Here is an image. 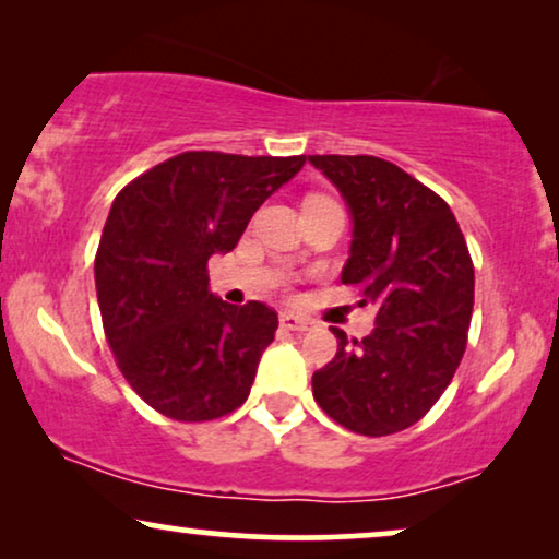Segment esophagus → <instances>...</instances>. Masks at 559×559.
<instances>
[{
	"label": "esophagus",
	"mask_w": 559,
	"mask_h": 559,
	"mask_svg": "<svg viewBox=\"0 0 559 559\" xmlns=\"http://www.w3.org/2000/svg\"><path fill=\"white\" fill-rule=\"evenodd\" d=\"M281 326H286V330H292V332H307L311 322L309 319L296 317L294 311H281Z\"/></svg>",
	"instance_id": "34e87169"
}]
</instances>
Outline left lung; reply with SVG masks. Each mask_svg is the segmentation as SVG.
<instances>
[{
    "label": "left lung",
    "instance_id": "obj_1",
    "mask_svg": "<svg viewBox=\"0 0 559 559\" xmlns=\"http://www.w3.org/2000/svg\"><path fill=\"white\" fill-rule=\"evenodd\" d=\"M353 222L342 284L376 307L368 337H337L311 376L317 404L366 437L412 427L437 404L463 360L473 317V260L455 214L435 191L373 155H309Z\"/></svg>",
    "mask_w": 559,
    "mask_h": 559
}]
</instances>
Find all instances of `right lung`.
<instances>
[{"instance_id": "obj_1", "label": "right lung", "mask_w": 559, "mask_h": 559, "mask_svg": "<svg viewBox=\"0 0 559 559\" xmlns=\"http://www.w3.org/2000/svg\"><path fill=\"white\" fill-rule=\"evenodd\" d=\"M304 163L181 153L117 193L94 260L96 299L119 370L155 412L206 421L248 399L278 314L222 301L206 263L235 250L258 206Z\"/></svg>"}]
</instances>
